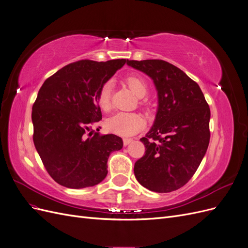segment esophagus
I'll list each match as a JSON object with an SVG mask.
<instances>
[{
    "instance_id": "esophagus-1",
    "label": "esophagus",
    "mask_w": 248,
    "mask_h": 248,
    "mask_svg": "<svg viewBox=\"0 0 248 248\" xmlns=\"http://www.w3.org/2000/svg\"><path fill=\"white\" fill-rule=\"evenodd\" d=\"M132 139H123V145L124 146H128L130 142H132Z\"/></svg>"
}]
</instances>
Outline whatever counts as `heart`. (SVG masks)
<instances>
[{
  "instance_id": "heart-1",
  "label": "heart",
  "mask_w": 248,
  "mask_h": 248,
  "mask_svg": "<svg viewBox=\"0 0 248 248\" xmlns=\"http://www.w3.org/2000/svg\"><path fill=\"white\" fill-rule=\"evenodd\" d=\"M124 84L129 88L133 95L142 98L148 92V86L144 79L138 77H128L124 79ZM111 82L107 81L99 89L97 95V103L103 111H108L111 108ZM146 126L142 116L136 112H117L106 121V128L121 137H130L138 133Z\"/></svg>"
}]
</instances>
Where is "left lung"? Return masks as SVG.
Instances as JSON below:
<instances>
[{"mask_svg":"<svg viewBox=\"0 0 248 248\" xmlns=\"http://www.w3.org/2000/svg\"><path fill=\"white\" fill-rule=\"evenodd\" d=\"M127 65L154 81L158 109L141 138L145 155L134 163L140 185L155 192L181 188L197 171L210 140V108L200 86L163 60H127Z\"/></svg>","mask_w":248,"mask_h":248,"instance_id":"8db88e82","label":"left lung"}]
</instances>
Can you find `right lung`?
Segmentation results:
<instances>
[{"instance_id":"obj_1","label":"right lung","mask_w":248,"mask_h":248,"mask_svg":"<svg viewBox=\"0 0 248 248\" xmlns=\"http://www.w3.org/2000/svg\"><path fill=\"white\" fill-rule=\"evenodd\" d=\"M126 62L80 60L58 70L40 88L32 108L33 140L44 168L60 185L78 189L100 183L108 175L109 154L122 149L121 138L100 136L94 128L102 119L99 89Z\"/></svg>"}]
</instances>
